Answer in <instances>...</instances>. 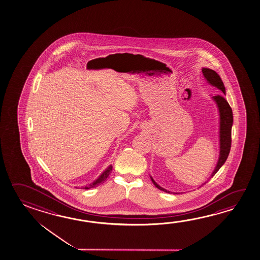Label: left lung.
I'll list each match as a JSON object with an SVG mask.
<instances>
[{
	"mask_svg": "<svg viewBox=\"0 0 260 260\" xmlns=\"http://www.w3.org/2000/svg\"><path fill=\"white\" fill-rule=\"evenodd\" d=\"M203 75L204 77L207 79V83L215 86L220 91L225 93V88H224V84L221 80L220 76L216 74V72L209 68H203ZM213 100L216 102V106L218 107L219 111V145H220V151H219V158L216 164V168L212 173L211 176L216 175V172L220 169L221 167L224 165V162L229 157V152L231 148V130H232V124H233V113L232 109L229 106L228 101L224 99V97L221 95H216L212 97ZM151 180L158 189L162 190L164 192L167 193H171L170 191L165 189L161 187L160 185L156 184V182L153 179L152 176ZM207 183V182H206ZM204 183V184H206ZM203 184V185H204ZM174 194H178V193H174Z\"/></svg>",
	"mask_w": 260,
	"mask_h": 260,
	"instance_id": "obj_1",
	"label": "left lung"
}]
</instances>
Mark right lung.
Returning <instances> with one entry per match:
<instances>
[{
    "label": "right lung",
    "mask_w": 260,
    "mask_h": 260,
    "mask_svg": "<svg viewBox=\"0 0 260 260\" xmlns=\"http://www.w3.org/2000/svg\"><path fill=\"white\" fill-rule=\"evenodd\" d=\"M112 169H113V167H112V166H109L108 168H106L105 171L102 173L101 176H99V177L97 178L96 180L93 181L92 184H90V185H85V186H84L83 188H84V189H89V188L95 187L97 185H100L102 183H104V182L106 180V178H107V177L109 176V175H110Z\"/></svg>",
    "instance_id": "obj_1"
}]
</instances>
